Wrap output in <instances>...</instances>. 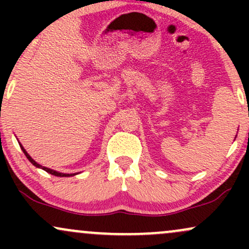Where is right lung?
<instances>
[{
  "label": "right lung",
  "mask_w": 249,
  "mask_h": 249,
  "mask_svg": "<svg viewBox=\"0 0 249 249\" xmlns=\"http://www.w3.org/2000/svg\"><path fill=\"white\" fill-rule=\"evenodd\" d=\"M21 148H22V151H23L24 152V154H25V157H27L28 159H29V161L31 162V164L33 165H35L36 167H39V168H42V170H44L45 172H48V173H50V174H53V176H56V177H70V176H75V174H67V173H59V172H56V171H53V170H50V168H48V167H44V166H41V165L39 164H37V162L34 160L33 158H31V157L29 156V154L27 153V151L24 150L23 147H22V145H21Z\"/></svg>",
  "instance_id": "1"
}]
</instances>
